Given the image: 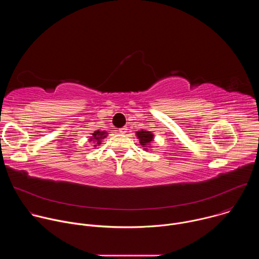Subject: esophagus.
I'll return each mask as SVG.
<instances>
[{
  "instance_id": "esophagus-1",
  "label": "esophagus",
  "mask_w": 259,
  "mask_h": 259,
  "mask_svg": "<svg viewBox=\"0 0 259 259\" xmlns=\"http://www.w3.org/2000/svg\"><path fill=\"white\" fill-rule=\"evenodd\" d=\"M127 130H128L127 127H122V128H120L118 131H119L121 134H125V133L127 132Z\"/></svg>"
}]
</instances>
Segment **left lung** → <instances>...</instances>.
<instances>
[{
    "instance_id": "8db88e82",
    "label": "left lung",
    "mask_w": 259,
    "mask_h": 259,
    "mask_svg": "<svg viewBox=\"0 0 259 259\" xmlns=\"http://www.w3.org/2000/svg\"><path fill=\"white\" fill-rule=\"evenodd\" d=\"M136 135L139 139V142L140 144L144 147L146 146V144H149L153 141L154 139V135L152 132H149V131H144V130H141V131H137L136 132ZM147 147V146H146Z\"/></svg>"
}]
</instances>
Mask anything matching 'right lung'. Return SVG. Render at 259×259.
<instances>
[{
  "instance_id": "right-lung-1",
  "label": "right lung",
  "mask_w": 259,
  "mask_h": 259,
  "mask_svg": "<svg viewBox=\"0 0 259 259\" xmlns=\"http://www.w3.org/2000/svg\"><path fill=\"white\" fill-rule=\"evenodd\" d=\"M107 135V133L105 131H95L93 134H92V137L90 138V141H94L96 144H94L95 146L96 145H99L101 143V139L105 138Z\"/></svg>"
}]
</instances>
